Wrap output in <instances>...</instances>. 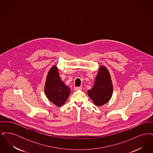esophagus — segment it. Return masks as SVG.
I'll return each mask as SVG.
<instances>
[{"mask_svg":"<svg viewBox=\"0 0 153 153\" xmlns=\"http://www.w3.org/2000/svg\"><path fill=\"white\" fill-rule=\"evenodd\" d=\"M74 90L75 91H77V90H80V89H82V87H74Z\"/></svg>","mask_w":153,"mask_h":153,"instance_id":"1","label":"esophagus"}]
</instances>
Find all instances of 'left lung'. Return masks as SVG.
Here are the masks:
<instances>
[{
  "label": "left lung",
  "instance_id": "8db88e82",
  "mask_svg": "<svg viewBox=\"0 0 153 153\" xmlns=\"http://www.w3.org/2000/svg\"><path fill=\"white\" fill-rule=\"evenodd\" d=\"M113 92V86L107 69L102 66L99 71L93 88L88 91V94L94 104L102 106L108 102Z\"/></svg>",
  "mask_w": 153,
  "mask_h": 153
}]
</instances>
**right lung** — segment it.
<instances>
[{
	"label": "right lung",
	"instance_id": "right-lung-1",
	"mask_svg": "<svg viewBox=\"0 0 153 153\" xmlns=\"http://www.w3.org/2000/svg\"><path fill=\"white\" fill-rule=\"evenodd\" d=\"M45 93L48 99L58 107L64 104L71 94L70 88L60 79L56 66H53L47 75Z\"/></svg>",
	"mask_w": 153,
	"mask_h": 153
}]
</instances>
